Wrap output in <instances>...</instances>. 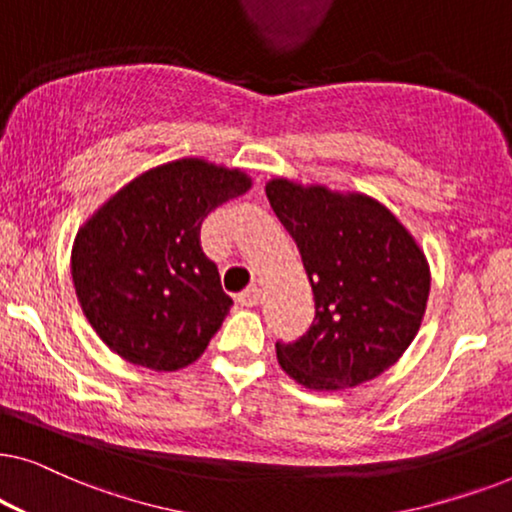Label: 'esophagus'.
Here are the masks:
<instances>
[{
	"instance_id": "1",
	"label": "esophagus",
	"mask_w": 512,
	"mask_h": 512,
	"mask_svg": "<svg viewBox=\"0 0 512 512\" xmlns=\"http://www.w3.org/2000/svg\"><path fill=\"white\" fill-rule=\"evenodd\" d=\"M237 300H240V305L244 307H256L261 303V289H258V286H249L247 291H242L240 296H237Z\"/></svg>"
}]
</instances>
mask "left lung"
Instances as JSON below:
<instances>
[{"mask_svg": "<svg viewBox=\"0 0 512 512\" xmlns=\"http://www.w3.org/2000/svg\"><path fill=\"white\" fill-rule=\"evenodd\" d=\"M265 195L296 242L317 305L303 338L275 345L279 366L314 391L375 380L422 326L431 291L424 249L366 193L272 177Z\"/></svg>", "mask_w": 512, "mask_h": 512, "instance_id": "8db88e82", "label": "left lung"}]
</instances>
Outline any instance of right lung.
Here are the masks:
<instances>
[{
  "instance_id": "obj_1",
  "label": "right lung",
  "mask_w": 512,
  "mask_h": 512,
  "mask_svg": "<svg viewBox=\"0 0 512 512\" xmlns=\"http://www.w3.org/2000/svg\"><path fill=\"white\" fill-rule=\"evenodd\" d=\"M251 186L240 167L179 158L137 174L81 223L74 291L111 352L156 373L200 359L233 305L200 247V223Z\"/></svg>"
}]
</instances>
